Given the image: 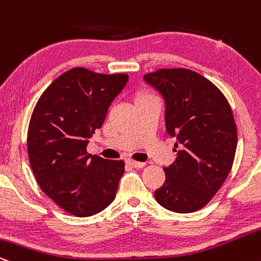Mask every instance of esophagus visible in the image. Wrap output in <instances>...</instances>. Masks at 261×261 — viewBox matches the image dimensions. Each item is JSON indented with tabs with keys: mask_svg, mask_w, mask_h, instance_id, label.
<instances>
[{
	"mask_svg": "<svg viewBox=\"0 0 261 261\" xmlns=\"http://www.w3.org/2000/svg\"><path fill=\"white\" fill-rule=\"evenodd\" d=\"M127 162L132 167H134V168H142V167L145 166V164H144V162H139V161H136V160H128Z\"/></svg>",
	"mask_w": 261,
	"mask_h": 261,
	"instance_id": "1",
	"label": "esophagus"
}]
</instances>
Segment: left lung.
I'll list each match as a JSON object with an SVG mask.
<instances>
[{
    "mask_svg": "<svg viewBox=\"0 0 261 261\" xmlns=\"http://www.w3.org/2000/svg\"><path fill=\"white\" fill-rule=\"evenodd\" d=\"M144 81L165 99L166 130L178 148L155 199L173 213H194L213 199L233 165L237 127L231 106L216 85L191 69L162 68Z\"/></svg>",
    "mask_w": 261,
    "mask_h": 261,
    "instance_id": "obj_1",
    "label": "left lung"
}]
</instances>
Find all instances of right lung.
Listing matches in <instances>:
<instances>
[{
    "label": "right lung",
    "instance_id": "1",
    "mask_svg": "<svg viewBox=\"0 0 261 261\" xmlns=\"http://www.w3.org/2000/svg\"><path fill=\"white\" fill-rule=\"evenodd\" d=\"M128 75L101 74L75 67L42 93L28 128V156L41 191L64 211L95 215L112 203L124 161L88 154L89 139Z\"/></svg>",
    "mask_w": 261,
    "mask_h": 261
}]
</instances>
